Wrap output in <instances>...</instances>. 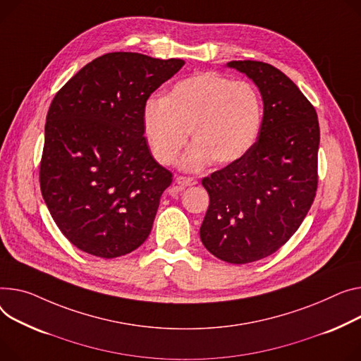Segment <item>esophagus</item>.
Listing matches in <instances>:
<instances>
[{
  "label": "esophagus",
  "mask_w": 361,
  "mask_h": 361,
  "mask_svg": "<svg viewBox=\"0 0 361 361\" xmlns=\"http://www.w3.org/2000/svg\"><path fill=\"white\" fill-rule=\"evenodd\" d=\"M177 184L183 185V187H190V185H196L197 180L193 177H184V176H178L177 177Z\"/></svg>",
  "instance_id": "34e87169"
}]
</instances>
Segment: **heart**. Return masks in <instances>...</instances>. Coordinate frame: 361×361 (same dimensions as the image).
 <instances>
[{"label": "heart", "instance_id": "heart-1", "mask_svg": "<svg viewBox=\"0 0 361 361\" xmlns=\"http://www.w3.org/2000/svg\"><path fill=\"white\" fill-rule=\"evenodd\" d=\"M262 125V100L248 81H232L216 72H199L174 84L162 100L143 107V130L155 159L173 164L188 142L195 147L183 161L199 168L213 159L226 165L244 157Z\"/></svg>", "mask_w": 361, "mask_h": 361}]
</instances>
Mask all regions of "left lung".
Here are the masks:
<instances>
[{"mask_svg":"<svg viewBox=\"0 0 361 361\" xmlns=\"http://www.w3.org/2000/svg\"><path fill=\"white\" fill-rule=\"evenodd\" d=\"M258 87L264 114L250 151L202 180L209 209L200 239L231 264L266 258L302 225L318 188L319 123L315 107L277 68L232 61Z\"/></svg>","mask_w":361,"mask_h":361,"instance_id":"1","label":"left lung"}]
</instances>
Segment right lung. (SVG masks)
Instances as JSON below:
<instances>
[{
  "mask_svg": "<svg viewBox=\"0 0 361 361\" xmlns=\"http://www.w3.org/2000/svg\"><path fill=\"white\" fill-rule=\"evenodd\" d=\"M183 65L111 52L56 92L46 116L40 190L55 224L78 250L116 258L149 236L173 174L151 155L143 107Z\"/></svg>",
  "mask_w": 361,
  "mask_h": 361,
  "instance_id": "obj_1",
  "label": "right lung"
}]
</instances>
